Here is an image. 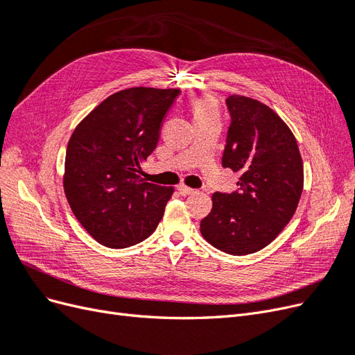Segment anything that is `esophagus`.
I'll use <instances>...</instances> for the list:
<instances>
[{"instance_id":"esophagus-1","label":"esophagus","mask_w":355,"mask_h":355,"mask_svg":"<svg viewBox=\"0 0 355 355\" xmlns=\"http://www.w3.org/2000/svg\"><path fill=\"white\" fill-rule=\"evenodd\" d=\"M178 191H179L180 196H189V194H194V192H196V189H192V188L185 187V185L178 187Z\"/></svg>"}]
</instances>
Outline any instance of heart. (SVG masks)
Masks as SVG:
<instances>
[{
  "label": "heart",
  "instance_id": "heart-1",
  "mask_svg": "<svg viewBox=\"0 0 355 355\" xmlns=\"http://www.w3.org/2000/svg\"><path fill=\"white\" fill-rule=\"evenodd\" d=\"M207 116H218L216 105L211 99H200L194 106V118L200 120V118H207Z\"/></svg>",
  "mask_w": 355,
  "mask_h": 355
}]
</instances>
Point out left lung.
<instances>
[{
	"label": "left lung",
	"mask_w": 355,
	"mask_h": 355,
	"mask_svg": "<svg viewBox=\"0 0 355 355\" xmlns=\"http://www.w3.org/2000/svg\"><path fill=\"white\" fill-rule=\"evenodd\" d=\"M222 166L241 175L239 189L214 192L211 211L200 223L207 243L243 256L262 250L296 211L304 189V164L287 124L266 105L232 94Z\"/></svg>",
	"instance_id": "left-lung-1"
}]
</instances>
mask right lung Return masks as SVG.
Here are the masks:
<instances>
[{
    "label": "right lung",
    "mask_w": 355,
    "mask_h": 355,
    "mask_svg": "<svg viewBox=\"0 0 355 355\" xmlns=\"http://www.w3.org/2000/svg\"><path fill=\"white\" fill-rule=\"evenodd\" d=\"M180 90L133 87L111 94L75 128L67 148L63 188L92 237L124 249L151 235L173 194L139 178L159 127Z\"/></svg>",
    "instance_id": "obj_1"
}]
</instances>
